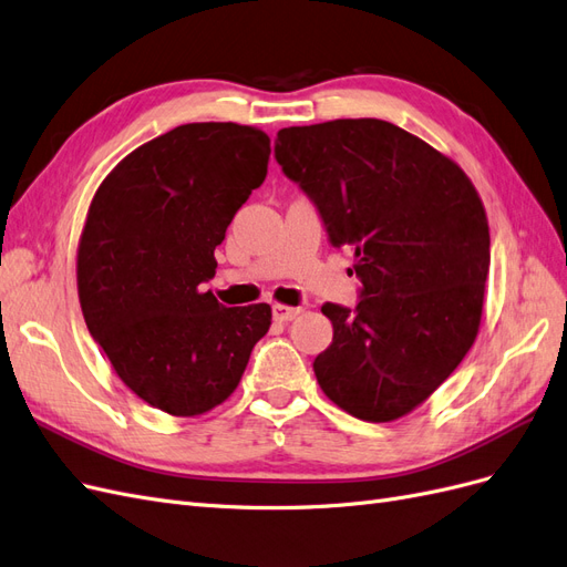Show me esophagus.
Returning a JSON list of instances; mask_svg holds the SVG:
<instances>
[{
  "instance_id": "1",
  "label": "esophagus",
  "mask_w": 567,
  "mask_h": 567,
  "mask_svg": "<svg viewBox=\"0 0 567 567\" xmlns=\"http://www.w3.org/2000/svg\"><path fill=\"white\" fill-rule=\"evenodd\" d=\"M298 315H300V307H288V305H274L271 307L274 321L286 323V321H293Z\"/></svg>"
}]
</instances>
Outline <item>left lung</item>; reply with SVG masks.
Instances as JSON below:
<instances>
[{
	"mask_svg": "<svg viewBox=\"0 0 567 567\" xmlns=\"http://www.w3.org/2000/svg\"><path fill=\"white\" fill-rule=\"evenodd\" d=\"M274 158L329 234L354 248L359 302H326L315 375L348 414L385 423L450 379L480 329L489 271L483 200L463 169L375 117L284 127Z\"/></svg>",
	"mask_w": 567,
	"mask_h": 567,
	"instance_id": "1",
	"label": "left lung"
}]
</instances>
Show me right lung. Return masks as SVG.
<instances>
[{
  "mask_svg": "<svg viewBox=\"0 0 567 567\" xmlns=\"http://www.w3.org/2000/svg\"><path fill=\"white\" fill-rule=\"evenodd\" d=\"M269 153L262 130L179 125L117 163L90 205L78 250L84 321L120 381L173 416L225 402L269 331V305L225 307L200 288Z\"/></svg>",
  "mask_w": 567,
  "mask_h": 567,
  "instance_id": "1",
  "label": "right lung"
}]
</instances>
